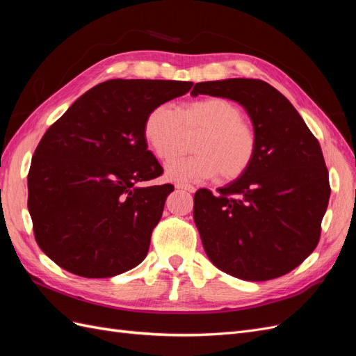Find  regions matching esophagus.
Wrapping results in <instances>:
<instances>
[{"instance_id":"34e87169","label":"esophagus","mask_w":356,"mask_h":356,"mask_svg":"<svg viewBox=\"0 0 356 356\" xmlns=\"http://www.w3.org/2000/svg\"><path fill=\"white\" fill-rule=\"evenodd\" d=\"M175 187H177V188H181V190L190 191V193H195V191H196V188H195V187L190 186V184H184V182H177Z\"/></svg>"}]
</instances>
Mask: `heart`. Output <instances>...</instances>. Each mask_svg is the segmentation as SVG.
<instances>
[{
  "label": "heart",
  "mask_w": 356,
  "mask_h": 356,
  "mask_svg": "<svg viewBox=\"0 0 356 356\" xmlns=\"http://www.w3.org/2000/svg\"><path fill=\"white\" fill-rule=\"evenodd\" d=\"M193 143L196 154L172 161L166 175L172 181L196 182L218 174L221 181H233L251 168L258 152L255 129L243 120V111L234 102L209 96L184 104L154 106L145 117L144 139L153 154L169 161L178 156L184 132H197Z\"/></svg>",
  "instance_id": "1"
}]
</instances>
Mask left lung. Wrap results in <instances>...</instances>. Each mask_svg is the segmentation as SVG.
<instances>
[{
	"label": "left lung",
	"mask_w": 356,
	"mask_h": 356,
	"mask_svg": "<svg viewBox=\"0 0 356 356\" xmlns=\"http://www.w3.org/2000/svg\"><path fill=\"white\" fill-rule=\"evenodd\" d=\"M193 96H220L250 114L258 152L242 177L195 195L196 227L220 270L268 281L294 270L314 252L328 207L330 179L318 139L285 96L257 79L197 83Z\"/></svg>",
	"instance_id": "1"
}]
</instances>
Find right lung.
I'll return each instance as SVG.
<instances>
[{"mask_svg": "<svg viewBox=\"0 0 356 356\" xmlns=\"http://www.w3.org/2000/svg\"><path fill=\"white\" fill-rule=\"evenodd\" d=\"M191 81L108 80L75 101L41 138L28 174V209L41 251L83 277H111L147 257L174 186L147 149L144 122Z\"/></svg>", "mask_w": 356, "mask_h": 356, "instance_id": "right-lung-1", "label": "right lung"}]
</instances>
